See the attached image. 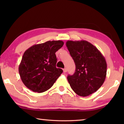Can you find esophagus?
<instances>
[{
	"label": "esophagus",
	"instance_id": "esophagus-1",
	"mask_svg": "<svg viewBox=\"0 0 124 124\" xmlns=\"http://www.w3.org/2000/svg\"><path fill=\"white\" fill-rule=\"evenodd\" d=\"M67 71V70L66 68L63 69V72H64V73H66Z\"/></svg>",
	"mask_w": 124,
	"mask_h": 124
}]
</instances>
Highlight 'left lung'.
I'll return each mask as SVG.
<instances>
[{"mask_svg": "<svg viewBox=\"0 0 124 124\" xmlns=\"http://www.w3.org/2000/svg\"><path fill=\"white\" fill-rule=\"evenodd\" d=\"M75 64V71L67 79L78 95L89 96L101 87L107 74V62L97 47L86 40L66 42Z\"/></svg>", "mask_w": 124, "mask_h": 124, "instance_id": "8db88e82", "label": "left lung"}]
</instances>
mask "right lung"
<instances>
[{"label": "right lung", "instance_id": "1", "mask_svg": "<svg viewBox=\"0 0 124 124\" xmlns=\"http://www.w3.org/2000/svg\"><path fill=\"white\" fill-rule=\"evenodd\" d=\"M63 44L61 40L48 41L33 45L24 52L18 72L27 88L41 93L52 87L63 72L56 67L55 53Z\"/></svg>", "mask_w": 124, "mask_h": 124}]
</instances>
